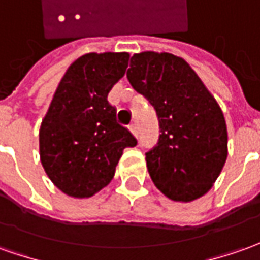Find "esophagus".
I'll return each instance as SVG.
<instances>
[{
    "instance_id": "obj_1",
    "label": "esophagus",
    "mask_w": 260,
    "mask_h": 260,
    "mask_svg": "<svg viewBox=\"0 0 260 260\" xmlns=\"http://www.w3.org/2000/svg\"><path fill=\"white\" fill-rule=\"evenodd\" d=\"M129 131H131V132H132V135H134V137H138L137 123H131V125H129Z\"/></svg>"
}]
</instances>
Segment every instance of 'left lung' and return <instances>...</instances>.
Segmentation results:
<instances>
[{"label":"left lung","instance_id":"left-lung-1","mask_svg":"<svg viewBox=\"0 0 260 260\" xmlns=\"http://www.w3.org/2000/svg\"><path fill=\"white\" fill-rule=\"evenodd\" d=\"M126 77L152 104L159 142L146 152L155 186L171 201L192 202L213 186L228 158L223 112L183 58L144 51L131 58Z\"/></svg>","mask_w":260,"mask_h":260}]
</instances>
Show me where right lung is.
I'll return each mask as SVG.
<instances>
[{
	"label": "right lung",
	"instance_id": "right-lung-1",
	"mask_svg": "<svg viewBox=\"0 0 260 260\" xmlns=\"http://www.w3.org/2000/svg\"><path fill=\"white\" fill-rule=\"evenodd\" d=\"M128 52H89L71 63L40 128V159L58 189L91 198L112 181L123 149L137 139L116 122L107 96L125 75Z\"/></svg>",
	"mask_w": 260,
	"mask_h": 260
}]
</instances>
